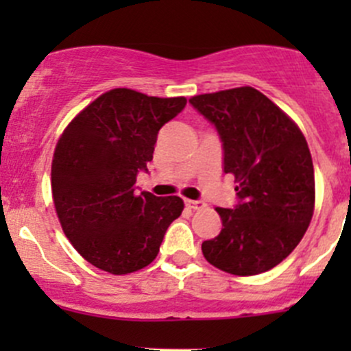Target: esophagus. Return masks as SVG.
Segmentation results:
<instances>
[{"label": "esophagus", "instance_id": "1", "mask_svg": "<svg viewBox=\"0 0 351 351\" xmlns=\"http://www.w3.org/2000/svg\"><path fill=\"white\" fill-rule=\"evenodd\" d=\"M185 205L186 207L193 208V210H198V208L205 207V202L204 200H190V198H185Z\"/></svg>", "mask_w": 351, "mask_h": 351}]
</instances>
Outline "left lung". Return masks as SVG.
Wrapping results in <instances>:
<instances>
[{
  "mask_svg": "<svg viewBox=\"0 0 351 351\" xmlns=\"http://www.w3.org/2000/svg\"><path fill=\"white\" fill-rule=\"evenodd\" d=\"M190 104L217 129L224 173L238 183V204L215 208L222 229L202 243V253L239 277L268 271L295 250L313 219L314 168L306 137L251 86L197 95Z\"/></svg>",
  "mask_w": 351,
  "mask_h": 351,
  "instance_id": "obj_1",
  "label": "left lung"
}]
</instances>
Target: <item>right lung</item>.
I'll return each mask as SVG.
<instances>
[{"label":"right lung","instance_id":"1","mask_svg":"<svg viewBox=\"0 0 351 351\" xmlns=\"http://www.w3.org/2000/svg\"><path fill=\"white\" fill-rule=\"evenodd\" d=\"M186 98L147 97L115 88L77 113L52 159V197L62 231L93 267L125 275L147 267L175 219L180 197L136 195L158 132Z\"/></svg>","mask_w":351,"mask_h":351}]
</instances>
